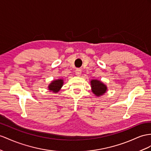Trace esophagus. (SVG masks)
Masks as SVG:
<instances>
[{
	"mask_svg": "<svg viewBox=\"0 0 151 151\" xmlns=\"http://www.w3.org/2000/svg\"><path fill=\"white\" fill-rule=\"evenodd\" d=\"M75 73L77 76H80L81 75V73H82V70L79 68H77L75 70Z\"/></svg>",
	"mask_w": 151,
	"mask_h": 151,
	"instance_id": "34e87169",
	"label": "esophagus"
}]
</instances>
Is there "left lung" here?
Returning a JSON list of instances; mask_svg holds the SVG:
<instances>
[{
    "mask_svg": "<svg viewBox=\"0 0 151 151\" xmlns=\"http://www.w3.org/2000/svg\"><path fill=\"white\" fill-rule=\"evenodd\" d=\"M92 91L96 96H101L107 91V87L101 81L93 79L91 81Z\"/></svg>",
    "mask_w": 151,
    "mask_h": 151,
    "instance_id": "obj_1",
    "label": "left lung"
}]
</instances>
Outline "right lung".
Wrapping results in <instances>:
<instances>
[{
  "instance_id": "right-lung-1",
  "label": "right lung",
  "mask_w": 151,
  "mask_h": 151,
  "mask_svg": "<svg viewBox=\"0 0 151 151\" xmlns=\"http://www.w3.org/2000/svg\"><path fill=\"white\" fill-rule=\"evenodd\" d=\"M64 83V80L62 79H58L53 80L50 83L48 86V89L50 91H52L54 93H57L59 92L61 87H63Z\"/></svg>"
}]
</instances>
